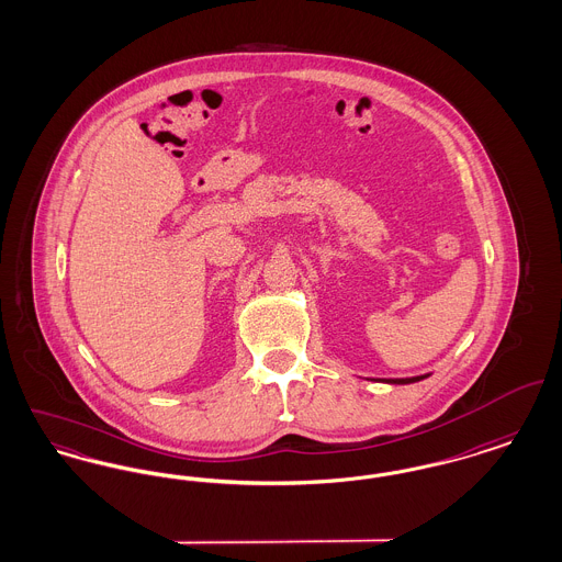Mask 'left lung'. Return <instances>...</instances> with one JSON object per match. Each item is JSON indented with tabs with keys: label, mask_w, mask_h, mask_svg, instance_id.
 Returning <instances> with one entry per match:
<instances>
[{
	"label": "left lung",
	"mask_w": 562,
	"mask_h": 562,
	"mask_svg": "<svg viewBox=\"0 0 562 562\" xmlns=\"http://www.w3.org/2000/svg\"><path fill=\"white\" fill-rule=\"evenodd\" d=\"M428 374H417V376H406V379H379L381 383H390V385H406V383H417L422 379H428Z\"/></svg>",
	"instance_id": "left-lung-1"
}]
</instances>
